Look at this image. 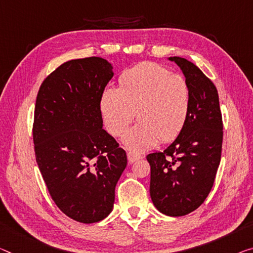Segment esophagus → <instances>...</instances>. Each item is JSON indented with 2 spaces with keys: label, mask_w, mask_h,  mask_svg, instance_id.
I'll return each mask as SVG.
<instances>
[{
  "label": "esophagus",
  "mask_w": 253,
  "mask_h": 253,
  "mask_svg": "<svg viewBox=\"0 0 253 253\" xmlns=\"http://www.w3.org/2000/svg\"><path fill=\"white\" fill-rule=\"evenodd\" d=\"M140 158H142V156L140 154L132 153V151H129V153H127V161H129L130 164H132V163L135 161H138Z\"/></svg>",
  "instance_id": "34e87169"
}]
</instances>
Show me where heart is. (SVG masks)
<instances>
[{"label": "heart", "mask_w": 253, "mask_h": 253, "mask_svg": "<svg viewBox=\"0 0 253 253\" xmlns=\"http://www.w3.org/2000/svg\"><path fill=\"white\" fill-rule=\"evenodd\" d=\"M191 105L185 78L154 62H143L122 72L119 88L107 86L100 94L104 126L114 137L122 135L135 114L140 121L124 135L123 143L134 151L169 142L181 133Z\"/></svg>", "instance_id": "b5f03b06"}]
</instances>
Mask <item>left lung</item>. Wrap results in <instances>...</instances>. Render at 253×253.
<instances>
[{
	"label": "left lung",
	"mask_w": 253,
	"mask_h": 253,
	"mask_svg": "<svg viewBox=\"0 0 253 253\" xmlns=\"http://www.w3.org/2000/svg\"><path fill=\"white\" fill-rule=\"evenodd\" d=\"M183 72L191 105L181 133L164 151L147 156L150 197L167 216L188 215L204 203L215 181L221 156L223 120L215 84L192 62L169 57Z\"/></svg>",
	"instance_id": "obj_1"
}]
</instances>
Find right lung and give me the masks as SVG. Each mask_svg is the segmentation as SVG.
I'll use <instances>...</instances> for the list:
<instances>
[{
    "mask_svg": "<svg viewBox=\"0 0 253 253\" xmlns=\"http://www.w3.org/2000/svg\"><path fill=\"white\" fill-rule=\"evenodd\" d=\"M102 57L68 61L42 81L35 105L36 162L62 212L84 224L110 215L126 154L103 129L100 94L113 77Z\"/></svg>",
    "mask_w": 253,
    "mask_h": 253,
    "instance_id": "add662e5",
    "label": "right lung"
}]
</instances>
